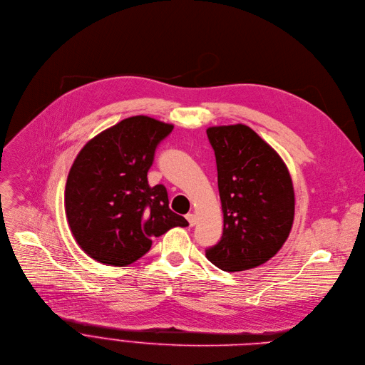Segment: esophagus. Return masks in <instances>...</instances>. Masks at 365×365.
Segmentation results:
<instances>
[{
    "mask_svg": "<svg viewBox=\"0 0 365 365\" xmlns=\"http://www.w3.org/2000/svg\"><path fill=\"white\" fill-rule=\"evenodd\" d=\"M186 220L189 221V225H190V227H193V225L196 224V215H195V214H192V212L186 215Z\"/></svg>",
    "mask_w": 365,
    "mask_h": 365,
    "instance_id": "34e87169",
    "label": "esophagus"
}]
</instances>
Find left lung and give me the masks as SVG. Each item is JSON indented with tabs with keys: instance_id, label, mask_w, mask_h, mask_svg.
Listing matches in <instances>:
<instances>
[{
	"instance_id": "1",
	"label": "left lung",
	"mask_w": 365,
	"mask_h": 365,
	"mask_svg": "<svg viewBox=\"0 0 365 365\" xmlns=\"http://www.w3.org/2000/svg\"><path fill=\"white\" fill-rule=\"evenodd\" d=\"M224 215L221 240L207 257L227 272L252 269L282 247L294 221V187L279 154L243 125L207 129Z\"/></svg>"
}]
</instances>
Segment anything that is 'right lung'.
<instances>
[{
    "instance_id": "add662e5",
    "label": "right lung",
    "mask_w": 365,
    "mask_h": 365,
    "mask_svg": "<svg viewBox=\"0 0 365 365\" xmlns=\"http://www.w3.org/2000/svg\"><path fill=\"white\" fill-rule=\"evenodd\" d=\"M173 129L150 116H130L91 138L65 185V215L77 245L91 259L126 267L158 237L189 222L169 208L168 190L147 173L161 140Z\"/></svg>"
}]
</instances>
